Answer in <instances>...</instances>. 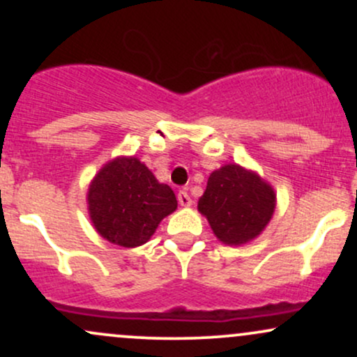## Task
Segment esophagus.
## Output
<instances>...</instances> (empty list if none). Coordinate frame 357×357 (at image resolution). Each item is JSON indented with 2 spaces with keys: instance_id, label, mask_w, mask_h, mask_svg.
I'll use <instances>...</instances> for the list:
<instances>
[{
  "instance_id": "1",
  "label": "esophagus",
  "mask_w": 357,
  "mask_h": 357,
  "mask_svg": "<svg viewBox=\"0 0 357 357\" xmlns=\"http://www.w3.org/2000/svg\"><path fill=\"white\" fill-rule=\"evenodd\" d=\"M178 203L181 204V206H191V198H190V195H188V191H179L178 192Z\"/></svg>"
}]
</instances>
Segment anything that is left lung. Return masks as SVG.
<instances>
[{
  "instance_id": "8db88e82",
  "label": "left lung",
  "mask_w": 357,
  "mask_h": 357,
  "mask_svg": "<svg viewBox=\"0 0 357 357\" xmlns=\"http://www.w3.org/2000/svg\"><path fill=\"white\" fill-rule=\"evenodd\" d=\"M275 191L253 171L225 165L213 171L198 211L225 245H243L257 238L275 211Z\"/></svg>"
}]
</instances>
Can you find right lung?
Returning <instances> with one entry per match:
<instances>
[{
  "label": "right lung",
  "mask_w": 357,
  "mask_h": 357,
  "mask_svg": "<svg viewBox=\"0 0 357 357\" xmlns=\"http://www.w3.org/2000/svg\"><path fill=\"white\" fill-rule=\"evenodd\" d=\"M87 203L99 235L126 248L146 243L178 208L173 190L137 158H116L102 167L90 183Z\"/></svg>",
  "instance_id": "right-lung-1"
}]
</instances>
